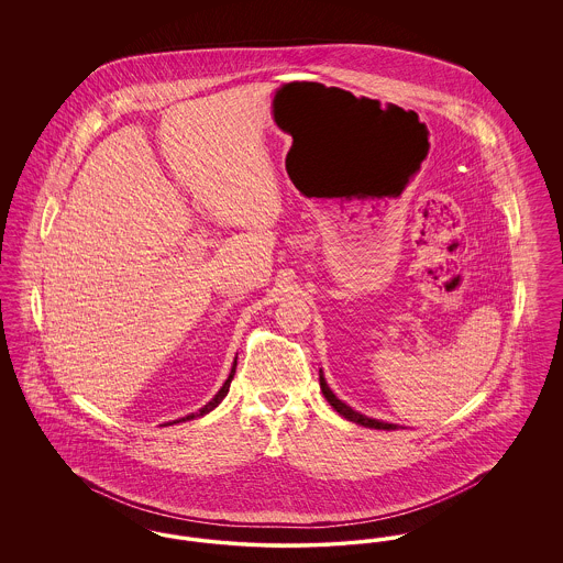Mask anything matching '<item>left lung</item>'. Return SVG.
<instances>
[{"mask_svg": "<svg viewBox=\"0 0 563 563\" xmlns=\"http://www.w3.org/2000/svg\"><path fill=\"white\" fill-rule=\"evenodd\" d=\"M319 379H321V390L322 395H324V399L329 401V405L340 413V416H344L346 420L350 422H354V424H361V427H367V429H377V430H397L399 427L397 424H388V422H379V420H374V418H367V416H363V413H358V411H354L352 407H349L346 402L340 401L335 395H333V390L327 386V382H324V375L322 372H319Z\"/></svg>", "mask_w": 563, "mask_h": 563, "instance_id": "left-lung-1", "label": "left lung"}]
</instances>
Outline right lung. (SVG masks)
Masks as SVG:
<instances>
[{"label":"right lung","instance_id":"add662e5","mask_svg":"<svg viewBox=\"0 0 563 563\" xmlns=\"http://www.w3.org/2000/svg\"><path fill=\"white\" fill-rule=\"evenodd\" d=\"M234 374H236V361H234V365H232V372L228 375V379L223 382V386L219 388V393L214 395L211 401L207 402L202 409H198L196 413H189L186 418H179V420H173V422H166L164 427H170V424H179V422H188V420H194V418H198V416H205V413H209V411H213L214 407L219 405V402L223 401V397L228 395V390H230V382L234 379Z\"/></svg>","mask_w":563,"mask_h":563}]
</instances>
